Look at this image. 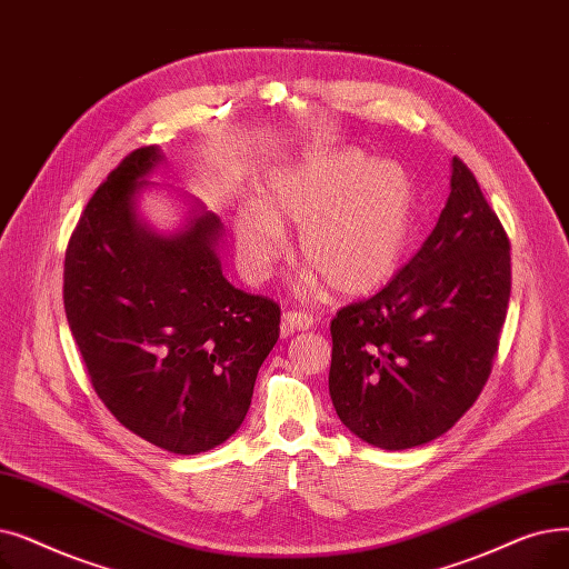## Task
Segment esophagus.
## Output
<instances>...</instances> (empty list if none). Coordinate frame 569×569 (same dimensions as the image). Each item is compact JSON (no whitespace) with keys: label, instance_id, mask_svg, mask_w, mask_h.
<instances>
[{"label":"esophagus","instance_id":"1","mask_svg":"<svg viewBox=\"0 0 569 569\" xmlns=\"http://www.w3.org/2000/svg\"><path fill=\"white\" fill-rule=\"evenodd\" d=\"M313 316L311 313H305V311H286L283 318H281V335L288 337L292 332L298 330H309L313 328Z\"/></svg>","mask_w":569,"mask_h":569}]
</instances>
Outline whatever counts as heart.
<instances>
[{
    "instance_id": "1",
    "label": "heart",
    "mask_w": 569,
    "mask_h": 569,
    "mask_svg": "<svg viewBox=\"0 0 569 569\" xmlns=\"http://www.w3.org/2000/svg\"><path fill=\"white\" fill-rule=\"evenodd\" d=\"M232 226L239 267L251 281L267 279L283 256L281 228H300L302 262L335 290L362 295L402 267L413 239L416 190L392 160H372L358 148L316 151L264 177L258 204H241Z\"/></svg>"
}]
</instances>
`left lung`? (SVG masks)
Instances as JSON below:
<instances>
[{
  "mask_svg": "<svg viewBox=\"0 0 569 569\" xmlns=\"http://www.w3.org/2000/svg\"><path fill=\"white\" fill-rule=\"evenodd\" d=\"M511 292L509 239L472 171L392 281L330 323V398L341 423L386 451L451 430L483 390Z\"/></svg>",
  "mask_w": 569,
  "mask_h": 569,
  "instance_id": "obj_1",
  "label": "left lung"
}]
</instances>
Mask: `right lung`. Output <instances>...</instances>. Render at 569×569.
Returning a JSON list of instances; mask_svg holds the SVG:
<instances>
[{
	"instance_id": "right-lung-1",
	"label": "right lung",
	"mask_w": 569,
	"mask_h": 569,
	"mask_svg": "<svg viewBox=\"0 0 569 569\" xmlns=\"http://www.w3.org/2000/svg\"><path fill=\"white\" fill-rule=\"evenodd\" d=\"M160 162L158 146L137 148L94 190L67 246L62 295L97 398L141 439L194 456L239 430L281 309L223 277L218 216L194 204L174 234L137 216Z\"/></svg>"
}]
</instances>
